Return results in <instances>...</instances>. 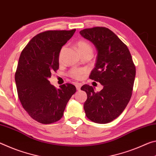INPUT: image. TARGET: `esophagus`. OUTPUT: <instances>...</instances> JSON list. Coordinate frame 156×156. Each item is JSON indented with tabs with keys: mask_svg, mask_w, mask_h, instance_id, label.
Returning a JSON list of instances; mask_svg holds the SVG:
<instances>
[{
	"mask_svg": "<svg viewBox=\"0 0 156 156\" xmlns=\"http://www.w3.org/2000/svg\"><path fill=\"white\" fill-rule=\"evenodd\" d=\"M81 86H82V84H81V83H75V86H76V90H80Z\"/></svg>",
	"mask_w": 156,
	"mask_h": 156,
	"instance_id": "esophagus-1",
	"label": "esophagus"
}]
</instances>
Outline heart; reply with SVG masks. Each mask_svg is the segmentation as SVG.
I'll use <instances>...</instances> for the list:
<instances>
[{
	"mask_svg": "<svg viewBox=\"0 0 156 156\" xmlns=\"http://www.w3.org/2000/svg\"><path fill=\"white\" fill-rule=\"evenodd\" d=\"M76 47H77L78 51L80 53H83L86 52H93V48H92L91 45L86 41H79L77 43H76ZM85 74L86 70L82 68H74L70 72V75L75 79L82 78Z\"/></svg>",
	"mask_w": 156,
	"mask_h": 156,
	"instance_id": "obj_1",
	"label": "heart"
}]
</instances>
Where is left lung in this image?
<instances>
[{"label": "left lung", "instance_id": "1", "mask_svg": "<svg viewBox=\"0 0 156 156\" xmlns=\"http://www.w3.org/2000/svg\"><path fill=\"white\" fill-rule=\"evenodd\" d=\"M80 33L98 50L89 77L103 86L97 93L87 84L81 88L87 94L83 104L86 115L95 123H109L124 111L131 99L136 66L126 45L108 28H88Z\"/></svg>", "mask_w": 156, "mask_h": 156}]
</instances>
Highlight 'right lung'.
<instances>
[{
	"instance_id": "add662e5",
	"label": "right lung",
	"mask_w": 156,
	"mask_h": 156,
	"mask_svg": "<svg viewBox=\"0 0 156 156\" xmlns=\"http://www.w3.org/2000/svg\"><path fill=\"white\" fill-rule=\"evenodd\" d=\"M75 31L39 33L30 41L20 55L15 73L18 96L30 116L41 124L59 120L69 99L76 92L73 84H63L57 89L48 80L51 73L58 69L61 48Z\"/></svg>"
}]
</instances>
